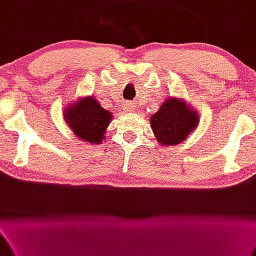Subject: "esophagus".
I'll list each match as a JSON object with an SVG mask.
<instances>
[{"instance_id": "obj_1", "label": "esophagus", "mask_w": 256, "mask_h": 256, "mask_svg": "<svg viewBox=\"0 0 256 256\" xmlns=\"http://www.w3.org/2000/svg\"><path fill=\"white\" fill-rule=\"evenodd\" d=\"M124 109H125L126 112H132V110H134V106L131 104V103H126V104H125V108H124Z\"/></svg>"}]
</instances>
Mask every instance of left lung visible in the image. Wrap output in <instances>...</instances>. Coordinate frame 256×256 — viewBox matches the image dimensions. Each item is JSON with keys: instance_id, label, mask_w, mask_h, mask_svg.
Segmentation results:
<instances>
[{"instance_id": "obj_1", "label": "left lung", "mask_w": 256, "mask_h": 256, "mask_svg": "<svg viewBox=\"0 0 256 256\" xmlns=\"http://www.w3.org/2000/svg\"><path fill=\"white\" fill-rule=\"evenodd\" d=\"M150 122L159 146H178L198 128L199 113L184 98L170 96L160 103Z\"/></svg>"}]
</instances>
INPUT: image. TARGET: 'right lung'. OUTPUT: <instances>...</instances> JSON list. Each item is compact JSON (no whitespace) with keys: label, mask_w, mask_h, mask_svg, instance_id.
Masks as SVG:
<instances>
[{"label":"right lung","mask_w":256,"mask_h":256,"mask_svg":"<svg viewBox=\"0 0 256 256\" xmlns=\"http://www.w3.org/2000/svg\"><path fill=\"white\" fill-rule=\"evenodd\" d=\"M64 122L78 140L88 144H100L113 114L103 108L94 96L81 97L64 108Z\"/></svg>","instance_id":"right-lung-1"}]
</instances>
